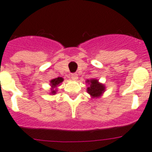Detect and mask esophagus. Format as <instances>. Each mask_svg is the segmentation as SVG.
Returning <instances> with one entry per match:
<instances>
[{
  "mask_svg": "<svg viewBox=\"0 0 152 152\" xmlns=\"http://www.w3.org/2000/svg\"><path fill=\"white\" fill-rule=\"evenodd\" d=\"M71 79H72V80H77V79H78V76H77V74H76V73L72 74V75H71Z\"/></svg>",
  "mask_w": 152,
  "mask_h": 152,
  "instance_id": "1",
  "label": "esophagus"
}]
</instances>
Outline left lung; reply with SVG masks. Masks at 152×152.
Listing matches in <instances>:
<instances>
[{
  "instance_id": "8db88e82",
  "label": "left lung",
  "mask_w": 152,
  "mask_h": 152,
  "mask_svg": "<svg viewBox=\"0 0 152 152\" xmlns=\"http://www.w3.org/2000/svg\"><path fill=\"white\" fill-rule=\"evenodd\" d=\"M89 86L86 89L87 93L92 98H100L106 90V86L104 84L99 82L97 79H90L86 81Z\"/></svg>"
}]
</instances>
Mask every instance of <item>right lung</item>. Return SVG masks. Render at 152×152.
<instances>
[{
	"mask_svg": "<svg viewBox=\"0 0 152 152\" xmlns=\"http://www.w3.org/2000/svg\"><path fill=\"white\" fill-rule=\"evenodd\" d=\"M64 79L62 77H58V78L52 79L50 80V86H51V92L49 94L51 95H55L56 94L57 90H58V86H60V84L63 82Z\"/></svg>",
	"mask_w": 152,
	"mask_h": 152,
	"instance_id": "1",
	"label": "right lung"
}]
</instances>
